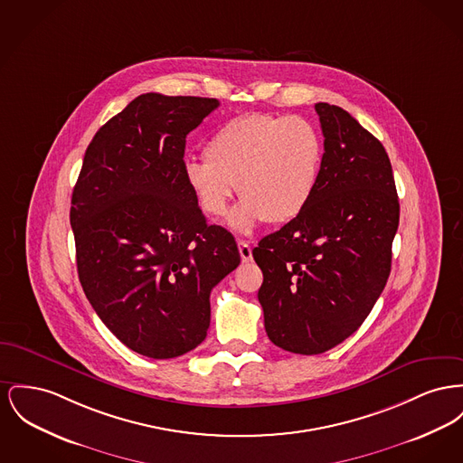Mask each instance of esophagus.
<instances>
[{"label": "esophagus", "mask_w": 463, "mask_h": 463, "mask_svg": "<svg viewBox=\"0 0 463 463\" xmlns=\"http://www.w3.org/2000/svg\"><path fill=\"white\" fill-rule=\"evenodd\" d=\"M238 248H240V255H241V260L243 262H250L251 260V248L250 245L243 241V240H240L238 241Z\"/></svg>", "instance_id": "esophagus-1"}]
</instances>
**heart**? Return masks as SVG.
Returning <instances> with one entry per match:
<instances>
[{
    "label": "heart",
    "instance_id": "1",
    "mask_svg": "<svg viewBox=\"0 0 463 463\" xmlns=\"http://www.w3.org/2000/svg\"><path fill=\"white\" fill-rule=\"evenodd\" d=\"M324 137L304 117L248 113L225 122L204 146V161L184 175L199 208L212 218L229 212L236 187L243 203L229 218L238 232L260 222L285 225L311 203L324 165Z\"/></svg>",
    "mask_w": 463,
    "mask_h": 463
}]
</instances>
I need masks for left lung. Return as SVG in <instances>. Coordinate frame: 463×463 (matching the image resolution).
<instances>
[{
	"label": "left lung",
	"mask_w": 463,
	"mask_h": 463,
	"mask_svg": "<svg viewBox=\"0 0 463 463\" xmlns=\"http://www.w3.org/2000/svg\"><path fill=\"white\" fill-rule=\"evenodd\" d=\"M315 109L326 137L317 192L299 217L253 248L266 332L299 354H324L364 324L390 276L401 213L380 139L346 109Z\"/></svg>",
	"instance_id": "8db88e82"
}]
</instances>
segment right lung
<instances>
[{"label":"right lung","mask_w":463,"mask_h":463,"mask_svg":"<svg viewBox=\"0 0 463 463\" xmlns=\"http://www.w3.org/2000/svg\"><path fill=\"white\" fill-rule=\"evenodd\" d=\"M217 99L141 94L96 133L71 195L83 292L113 335L150 358L199 346L210 294L234 271V236L185 182V137Z\"/></svg>","instance_id":"obj_1"}]
</instances>
